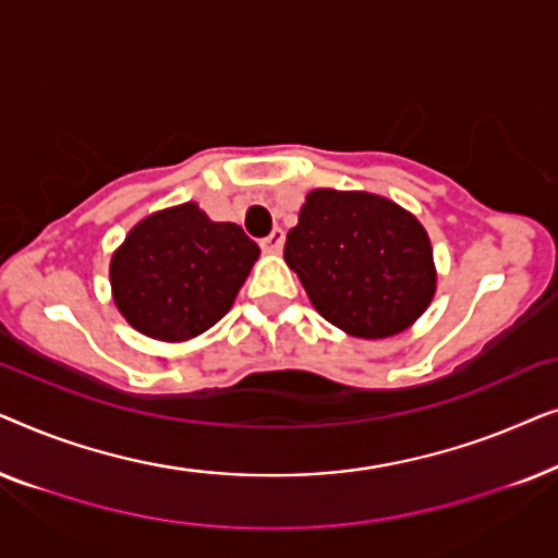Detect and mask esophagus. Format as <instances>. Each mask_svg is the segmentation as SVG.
<instances>
[{
	"instance_id": "1",
	"label": "esophagus",
	"mask_w": 558,
	"mask_h": 558,
	"mask_svg": "<svg viewBox=\"0 0 558 558\" xmlns=\"http://www.w3.org/2000/svg\"><path fill=\"white\" fill-rule=\"evenodd\" d=\"M281 246H284V231H281V228H274L266 239H262V248L266 254H279Z\"/></svg>"
}]
</instances>
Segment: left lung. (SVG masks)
<instances>
[{"label": "left lung", "instance_id": "1", "mask_svg": "<svg viewBox=\"0 0 558 558\" xmlns=\"http://www.w3.org/2000/svg\"><path fill=\"white\" fill-rule=\"evenodd\" d=\"M284 258L319 315L365 340L407 330L437 284L422 223L371 193H310Z\"/></svg>", "mask_w": 558, "mask_h": 558}]
</instances>
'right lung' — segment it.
Segmentation results:
<instances>
[{
	"instance_id": "obj_1",
	"label": "right lung",
	"mask_w": 558,
	"mask_h": 558,
	"mask_svg": "<svg viewBox=\"0 0 558 558\" xmlns=\"http://www.w3.org/2000/svg\"><path fill=\"white\" fill-rule=\"evenodd\" d=\"M256 258L241 226L178 205L144 218L113 254V302L149 338L190 340L231 310Z\"/></svg>"
}]
</instances>
